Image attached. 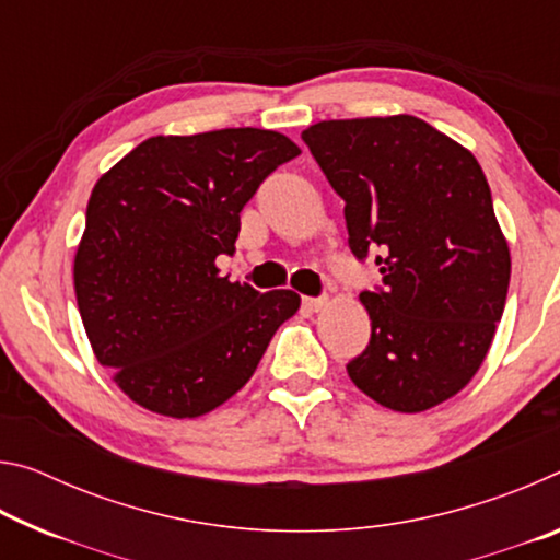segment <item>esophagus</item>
I'll return each mask as SVG.
<instances>
[{
  "mask_svg": "<svg viewBox=\"0 0 560 560\" xmlns=\"http://www.w3.org/2000/svg\"><path fill=\"white\" fill-rule=\"evenodd\" d=\"M303 308L306 311H320L326 306V299L324 296H318V299H314V296H303Z\"/></svg>",
  "mask_w": 560,
  "mask_h": 560,
  "instance_id": "obj_1",
  "label": "esophagus"
}]
</instances>
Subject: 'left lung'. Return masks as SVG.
<instances>
[{
  "instance_id": "8db88e82",
  "label": "left lung",
  "mask_w": 560,
  "mask_h": 560,
  "mask_svg": "<svg viewBox=\"0 0 560 560\" xmlns=\"http://www.w3.org/2000/svg\"><path fill=\"white\" fill-rule=\"evenodd\" d=\"M301 138L343 197L350 252H377L383 273L360 293L371 343L350 381L395 412L450 400L485 363L511 277L477 158L415 116L320 120Z\"/></svg>"
}]
</instances>
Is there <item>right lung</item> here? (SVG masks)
Listing matches in <instances>:
<instances>
[{
    "mask_svg": "<svg viewBox=\"0 0 560 560\" xmlns=\"http://www.w3.org/2000/svg\"><path fill=\"white\" fill-rule=\"evenodd\" d=\"M299 153L261 128L155 136L93 187L75 301L98 363L132 402L177 420L214 410L296 314V291L259 293L214 261L234 252L242 207Z\"/></svg>",
    "mask_w": 560,
    "mask_h": 560,
    "instance_id": "1",
    "label": "right lung"
}]
</instances>
